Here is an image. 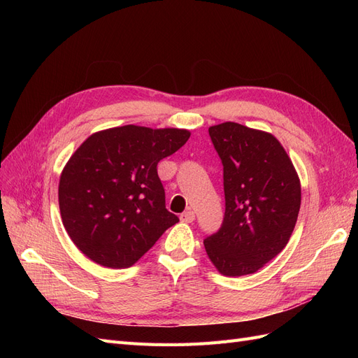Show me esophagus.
<instances>
[{
	"label": "esophagus",
	"instance_id": "34e87169",
	"mask_svg": "<svg viewBox=\"0 0 358 358\" xmlns=\"http://www.w3.org/2000/svg\"><path fill=\"white\" fill-rule=\"evenodd\" d=\"M179 218L182 222H192L194 220H196V213H194L192 210H187V212H183Z\"/></svg>",
	"mask_w": 358,
	"mask_h": 358
}]
</instances>
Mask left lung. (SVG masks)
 <instances>
[{
    "label": "left lung",
    "instance_id": "8db88e82",
    "mask_svg": "<svg viewBox=\"0 0 358 358\" xmlns=\"http://www.w3.org/2000/svg\"><path fill=\"white\" fill-rule=\"evenodd\" d=\"M224 166L225 213L206 237L212 264L224 276L258 272L287 246L301 201L297 171L279 140L237 122L209 127Z\"/></svg>",
    "mask_w": 358,
    "mask_h": 358
}]
</instances>
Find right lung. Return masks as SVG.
<instances>
[{
	"instance_id": "right-lung-1",
	"label": "right lung",
	"mask_w": 358,
	"mask_h": 358,
	"mask_svg": "<svg viewBox=\"0 0 358 358\" xmlns=\"http://www.w3.org/2000/svg\"><path fill=\"white\" fill-rule=\"evenodd\" d=\"M182 128L124 125L91 134L62 169L58 200L73 243L94 263H137L179 218L166 209L158 162L187 143Z\"/></svg>"
}]
</instances>
